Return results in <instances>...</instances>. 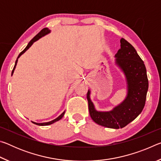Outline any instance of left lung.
I'll list each match as a JSON object with an SVG mask.
<instances>
[{
    "label": "left lung",
    "mask_w": 161,
    "mask_h": 161,
    "mask_svg": "<svg viewBox=\"0 0 161 161\" xmlns=\"http://www.w3.org/2000/svg\"><path fill=\"white\" fill-rule=\"evenodd\" d=\"M120 42L121 48L115 54L116 63L126 76L128 86L126 98L113 110L98 111L89 97L90 91L86 94L89 114L92 120L101 126L116 129L126 126L141 113L145 106L148 89L143 61L129 42L124 38H121Z\"/></svg>",
    "instance_id": "8db88e82"
}]
</instances>
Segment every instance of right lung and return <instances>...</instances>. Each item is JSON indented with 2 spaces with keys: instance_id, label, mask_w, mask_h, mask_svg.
I'll return each mask as SVG.
<instances>
[{
  "instance_id": "1",
  "label": "right lung",
  "mask_w": 161,
  "mask_h": 161,
  "mask_svg": "<svg viewBox=\"0 0 161 161\" xmlns=\"http://www.w3.org/2000/svg\"><path fill=\"white\" fill-rule=\"evenodd\" d=\"M50 32V30H49L48 28H43V29L42 30V31L39 32V33L35 35V36L31 40V41H30V42L28 43V45H27V47H26L25 49H24V50H23V51H22L20 54H19L18 58H17V59H16V61H15V66H14V67H13V71H12V75H13V72H14V70H15V68L16 64H17L18 59L19 58H20V57L22 55V54H23L24 53H25V52L27 50H28V49L30 48V47H31V46L32 44H33L34 42L37 41V40H39L40 37H43V36H44V35L48 34ZM64 113H65V111H64V112L62 113L60 116H59L58 117V118L55 119H54V120H53V121H51L46 122V123H35V122H32V123L35 124H36V125H38V126H47V125H50V124H52L54 123V122H56V121H59V120H60V119L62 118V117H63Z\"/></svg>"
}]
</instances>
